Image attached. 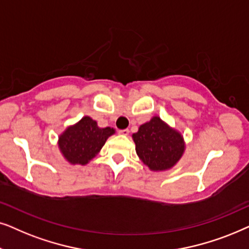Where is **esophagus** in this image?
<instances>
[{
    "instance_id": "1",
    "label": "esophagus",
    "mask_w": 249,
    "mask_h": 249,
    "mask_svg": "<svg viewBox=\"0 0 249 249\" xmlns=\"http://www.w3.org/2000/svg\"><path fill=\"white\" fill-rule=\"evenodd\" d=\"M118 133L122 134V135H128V133H130V131H128L127 128H125V130H119Z\"/></svg>"
}]
</instances>
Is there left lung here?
Returning a JSON list of instances; mask_svg holds the SVG:
<instances>
[{"instance_id": "8db88e82", "label": "left lung", "mask_w": 249, "mask_h": 249, "mask_svg": "<svg viewBox=\"0 0 249 249\" xmlns=\"http://www.w3.org/2000/svg\"><path fill=\"white\" fill-rule=\"evenodd\" d=\"M132 138L139 158L151 171L170 170L180 160L185 149L180 132L158 116L142 124Z\"/></svg>"}]
</instances>
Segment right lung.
<instances>
[{
	"label": "right lung",
	"instance_id": "1",
	"mask_svg": "<svg viewBox=\"0 0 249 249\" xmlns=\"http://www.w3.org/2000/svg\"><path fill=\"white\" fill-rule=\"evenodd\" d=\"M114 133V128L99 127L97 122L84 116L81 121L62 132L58 145L68 163L86 165L99 154L107 139Z\"/></svg>",
	"mask_w": 249,
	"mask_h": 249
}]
</instances>
